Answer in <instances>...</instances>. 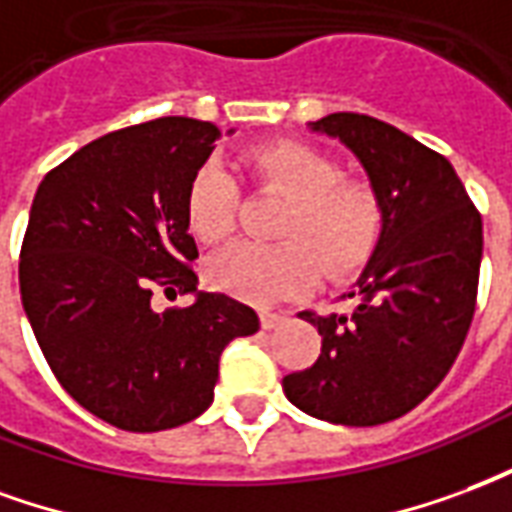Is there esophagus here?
<instances>
[{
    "instance_id": "1",
    "label": "esophagus",
    "mask_w": 512,
    "mask_h": 512,
    "mask_svg": "<svg viewBox=\"0 0 512 512\" xmlns=\"http://www.w3.org/2000/svg\"><path fill=\"white\" fill-rule=\"evenodd\" d=\"M259 319H261V327H264V330H275V327H281V324L286 322L289 316H286L283 311H261Z\"/></svg>"
}]
</instances>
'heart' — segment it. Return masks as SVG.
<instances>
[{"mask_svg":"<svg viewBox=\"0 0 512 512\" xmlns=\"http://www.w3.org/2000/svg\"><path fill=\"white\" fill-rule=\"evenodd\" d=\"M248 169L289 204L278 220V245L240 242L210 261L207 275L220 292L256 305L302 294L319 272L341 278L357 270L382 226L379 193L368 179L343 177L322 149L302 141H272L248 152ZM240 190L220 163H204L185 190V223L204 245H218L234 229Z\"/></svg>","mask_w":512,"mask_h":512,"instance_id":"obj_1","label":"heart"}]
</instances>
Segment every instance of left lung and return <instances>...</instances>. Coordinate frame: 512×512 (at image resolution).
<instances>
[{"instance_id": "8db88e82", "label": "left lung", "mask_w": 512, "mask_h": 512, "mask_svg": "<svg viewBox=\"0 0 512 512\" xmlns=\"http://www.w3.org/2000/svg\"><path fill=\"white\" fill-rule=\"evenodd\" d=\"M363 163L382 229L354 281L352 313L302 311L322 335L319 360L283 376L297 409L335 425H379L412 412L447 376L472 324L483 220L434 149L365 114L308 122Z\"/></svg>"}]
</instances>
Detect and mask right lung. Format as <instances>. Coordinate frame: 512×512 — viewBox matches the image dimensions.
I'll return each mask as SVG.
<instances>
[{
  "label": "right lung",
  "instance_id": "right-lung-1",
  "mask_svg": "<svg viewBox=\"0 0 512 512\" xmlns=\"http://www.w3.org/2000/svg\"><path fill=\"white\" fill-rule=\"evenodd\" d=\"M215 138L190 117L114 130L48 171L32 201L18 264L26 319L67 395L122 431L207 412L223 349L259 330L253 308L199 292L188 267L199 248L185 190ZM155 288L197 300L158 314Z\"/></svg>",
  "mask_w": 512,
  "mask_h": 512
}]
</instances>
